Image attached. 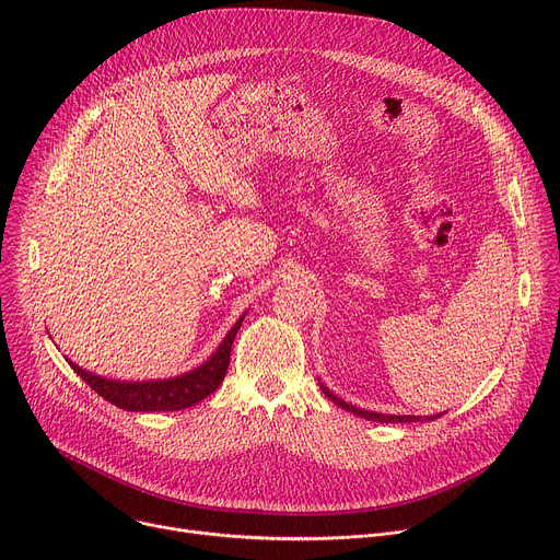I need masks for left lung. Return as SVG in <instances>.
<instances>
[{
  "instance_id": "8db88e82",
  "label": "left lung",
  "mask_w": 560,
  "mask_h": 560,
  "mask_svg": "<svg viewBox=\"0 0 560 560\" xmlns=\"http://www.w3.org/2000/svg\"><path fill=\"white\" fill-rule=\"evenodd\" d=\"M318 385H322V389H324V394L330 398L332 404H337L339 408H343V410H348V412H352V415H357V417H361V419H368V421H376V423H417V421H434V419H439L441 415H430V417H415V415H381V412H370V410H363V408H357V406H352V404H346L343 398H339L330 387H326L322 381H318Z\"/></svg>"
}]
</instances>
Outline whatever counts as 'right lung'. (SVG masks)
I'll list each match as a JSON object with an SVG mask.
<instances>
[{
    "mask_svg": "<svg viewBox=\"0 0 560 560\" xmlns=\"http://www.w3.org/2000/svg\"><path fill=\"white\" fill-rule=\"evenodd\" d=\"M246 312L236 318V324L228 330L219 348L206 359L201 365L186 374H177L171 378H154V381H119L93 374L84 368L72 363L68 357V365L82 376L100 396H104L108 404L128 410V412H175L192 408L195 404L203 401L208 394H212L225 376L230 363L232 341L242 328Z\"/></svg>",
    "mask_w": 560,
    "mask_h": 560,
    "instance_id": "add662e5",
    "label": "right lung"
}]
</instances>
